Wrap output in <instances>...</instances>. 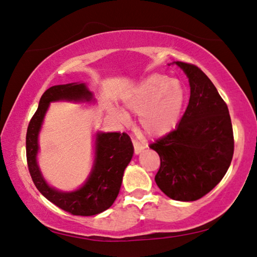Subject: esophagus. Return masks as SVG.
Listing matches in <instances>:
<instances>
[{"instance_id":"34e87169","label":"esophagus","mask_w":257,"mask_h":257,"mask_svg":"<svg viewBox=\"0 0 257 257\" xmlns=\"http://www.w3.org/2000/svg\"><path fill=\"white\" fill-rule=\"evenodd\" d=\"M133 144H134L135 154H139V153L144 151V148H145L144 145H142L138 141H136V139H133Z\"/></svg>"}]
</instances>
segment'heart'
I'll list each match as a JSON object with an SVG mask.
<instances>
[{"label":"heart","instance_id":"obj_1","mask_svg":"<svg viewBox=\"0 0 257 257\" xmlns=\"http://www.w3.org/2000/svg\"><path fill=\"white\" fill-rule=\"evenodd\" d=\"M186 100L185 90L177 80L153 74L124 96L123 104L138 112L139 127L147 136L156 138L171 133L179 123ZM120 121H128L123 110L112 109Z\"/></svg>","mask_w":257,"mask_h":257}]
</instances>
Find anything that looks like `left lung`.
I'll use <instances>...</instances> for the list:
<instances>
[{"label": "left lung", "mask_w": 257, "mask_h": 257, "mask_svg": "<svg viewBox=\"0 0 257 257\" xmlns=\"http://www.w3.org/2000/svg\"><path fill=\"white\" fill-rule=\"evenodd\" d=\"M189 77L188 108L177 127L149 145L161 158L156 184L177 201H195L225 176L234 155L228 106L216 86L193 64L176 62Z\"/></svg>", "instance_id": "8db88e82"}]
</instances>
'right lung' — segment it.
<instances>
[{
    "mask_svg": "<svg viewBox=\"0 0 257 257\" xmlns=\"http://www.w3.org/2000/svg\"><path fill=\"white\" fill-rule=\"evenodd\" d=\"M91 92L85 84L71 83L49 87L40 97L38 109L28 125L26 137L27 163L36 188L55 206L74 216H94L109 209L118 197L123 171L134 154V146L125 133L97 134L96 157L93 171L81 189L75 192H59L47 185L37 165L38 134L51 101H90Z\"/></svg>",
    "mask_w": 257,
    "mask_h": 257,
    "instance_id": "right-lung-1",
    "label": "right lung"
}]
</instances>
